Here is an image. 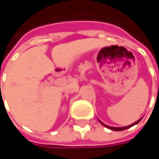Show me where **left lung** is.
Wrapping results in <instances>:
<instances>
[{
  "label": "left lung",
  "mask_w": 159,
  "mask_h": 159,
  "mask_svg": "<svg viewBox=\"0 0 159 159\" xmlns=\"http://www.w3.org/2000/svg\"><path fill=\"white\" fill-rule=\"evenodd\" d=\"M141 120H142V119H140L139 120H137L136 122L133 123L132 125H127V126H122V127H114V126H110V125H105V124H103V123L102 122L101 120H99V121H100V123H101L102 125H104L105 127L109 128V129H111V130H114V131H123V130H125V129H127V128L131 127V126H133V125H136V124H138V123H139V122H140Z\"/></svg>",
  "instance_id": "1"
}]
</instances>
